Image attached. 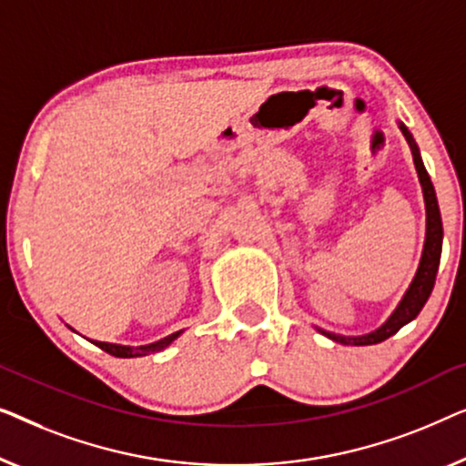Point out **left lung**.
I'll return each instance as SVG.
<instances>
[{
  "mask_svg": "<svg viewBox=\"0 0 466 466\" xmlns=\"http://www.w3.org/2000/svg\"><path fill=\"white\" fill-rule=\"evenodd\" d=\"M399 128L405 139H408L410 147H411V156H414V165H416V173L418 179H420L422 186V194H424V208H427V236H424V248H422V258L420 264H418L416 277L411 280V285L405 291L403 299L399 301V306L392 310L389 319L384 320L378 329H373L365 336H339V333H331L325 329H319L323 336H327L333 342H339L344 346H370V344H380L384 339H389L390 336L401 329L403 325H408L410 320H414L420 310L427 304V299L431 296L432 287H435V277L439 270V259H441V242H443V226H441V213H439V205H437V196H435V187H432L431 177L427 173V168L422 165L420 158V149H418L414 137L408 128H405L403 122H399Z\"/></svg>",
  "mask_w": 466,
  "mask_h": 466,
  "instance_id": "left-lung-1",
  "label": "left lung"
}]
</instances>
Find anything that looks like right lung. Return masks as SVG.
<instances>
[{
  "instance_id": "right-lung-1",
  "label": "right lung",
  "mask_w": 466,
  "mask_h": 466,
  "mask_svg": "<svg viewBox=\"0 0 466 466\" xmlns=\"http://www.w3.org/2000/svg\"><path fill=\"white\" fill-rule=\"evenodd\" d=\"M181 333H183V329L170 333V336L158 339V342H152V344H146V346H122V344H109V342H95V344L99 346L101 350L109 352V355H114V357L133 359V357H146V355H152V352L165 350L167 346L173 344L175 339L181 336Z\"/></svg>"
}]
</instances>
